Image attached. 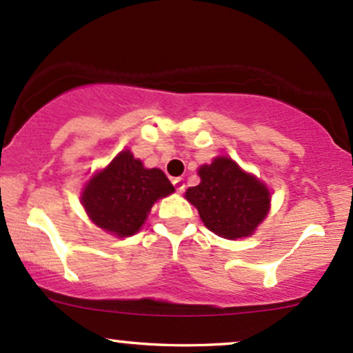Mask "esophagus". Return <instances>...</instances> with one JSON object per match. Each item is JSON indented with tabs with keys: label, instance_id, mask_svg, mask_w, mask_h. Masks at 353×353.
Masks as SVG:
<instances>
[{
	"label": "esophagus",
	"instance_id": "34e87169",
	"mask_svg": "<svg viewBox=\"0 0 353 353\" xmlns=\"http://www.w3.org/2000/svg\"><path fill=\"white\" fill-rule=\"evenodd\" d=\"M172 184H174V188H176L177 192H182V190H184V181H182V177H174Z\"/></svg>",
	"mask_w": 353,
	"mask_h": 353
}]
</instances>
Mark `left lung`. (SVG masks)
<instances>
[{
  "label": "left lung",
  "mask_w": 353,
  "mask_h": 353,
  "mask_svg": "<svg viewBox=\"0 0 353 353\" xmlns=\"http://www.w3.org/2000/svg\"><path fill=\"white\" fill-rule=\"evenodd\" d=\"M201 184L185 190L205 228L224 239L247 237L264 221L270 192L229 157H217L199 169Z\"/></svg>",
  "instance_id": "left-lung-1"
}]
</instances>
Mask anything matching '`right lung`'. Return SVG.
Instances as JSON below:
<instances>
[{
  "instance_id": "add662e5",
  "label": "right lung",
  "mask_w": 353,
  "mask_h": 353,
  "mask_svg": "<svg viewBox=\"0 0 353 353\" xmlns=\"http://www.w3.org/2000/svg\"><path fill=\"white\" fill-rule=\"evenodd\" d=\"M171 192L174 185L161 169H145L123 151L88 182L81 199L96 225L128 237L141 229L154 202Z\"/></svg>"
}]
</instances>
